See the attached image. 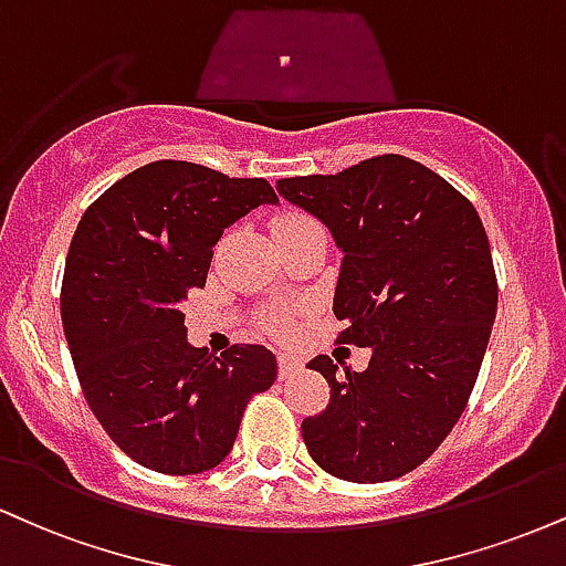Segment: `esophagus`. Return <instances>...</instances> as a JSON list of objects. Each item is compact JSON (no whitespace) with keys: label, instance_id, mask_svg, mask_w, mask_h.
I'll list each match as a JSON object with an SVG mask.
<instances>
[{"label":"esophagus","instance_id":"obj_1","mask_svg":"<svg viewBox=\"0 0 566 566\" xmlns=\"http://www.w3.org/2000/svg\"><path fill=\"white\" fill-rule=\"evenodd\" d=\"M276 364H279V379H290L292 374H297L303 369V360L290 356V353H279Z\"/></svg>","mask_w":566,"mask_h":566}]
</instances>
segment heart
I'll return each instance as SVG.
<instances>
[{"mask_svg":"<svg viewBox=\"0 0 566 566\" xmlns=\"http://www.w3.org/2000/svg\"><path fill=\"white\" fill-rule=\"evenodd\" d=\"M311 221H313V218L303 216V213H284V216H279L276 221H274V229L292 227V223H311ZM271 326H274L276 332H284V329H287V322H282V318H274V322H271Z\"/></svg>","mask_w":566,"mask_h":566,"instance_id":"1","label":"heart"}]
</instances>
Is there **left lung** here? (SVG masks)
I'll return each mask as SVG.
<instances>
[{"label": "left lung", "mask_w": 566, "mask_h": 566, "mask_svg": "<svg viewBox=\"0 0 566 566\" xmlns=\"http://www.w3.org/2000/svg\"><path fill=\"white\" fill-rule=\"evenodd\" d=\"M276 189L345 255L337 343L371 348L366 371L308 360L332 392L303 419L311 459L348 482L400 478L438 451L478 382L499 308L485 227L459 189L403 155L279 179Z\"/></svg>", "instance_id": "8db88e82"}]
</instances>
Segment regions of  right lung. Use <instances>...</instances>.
<instances>
[{
    "mask_svg": "<svg viewBox=\"0 0 566 566\" xmlns=\"http://www.w3.org/2000/svg\"><path fill=\"white\" fill-rule=\"evenodd\" d=\"M263 202H279L265 179L155 160L99 195L73 234L60 313L81 390L115 446L153 472L221 464L250 398L274 385V353L210 356L187 343L181 313L223 229Z\"/></svg>",
    "mask_w": 566,
    "mask_h": 566,
    "instance_id": "add662e5",
    "label": "right lung"
}]
</instances>
